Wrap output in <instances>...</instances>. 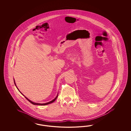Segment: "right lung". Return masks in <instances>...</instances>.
<instances>
[{
	"mask_svg": "<svg viewBox=\"0 0 131 131\" xmlns=\"http://www.w3.org/2000/svg\"><path fill=\"white\" fill-rule=\"evenodd\" d=\"M14 84H15V85H16V87H17V88L18 89V87H17V86H16V83H15V80H14ZM18 90L19 91V92L20 91V90L18 89ZM20 93L23 95H24L20 92ZM58 95H57L56 96V97L54 99H53V100H51V101H50V102H47V103H36V102H32V101L31 100H29V99H28V98H27L26 96H25V97L26 99H27L28 100V101L30 102V103H32V104L33 105H48V104H50V103H53V102H54L56 100V99H57V98L58 97Z\"/></svg>",
	"mask_w": 131,
	"mask_h": 131,
	"instance_id": "obj_1",
	"label": "right lung"
}]
</instances>
